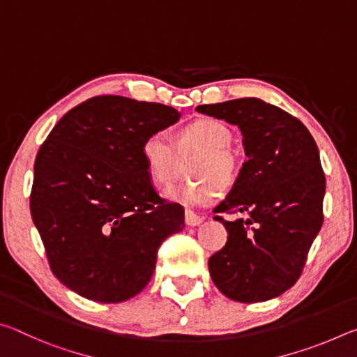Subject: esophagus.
Here are the masks:
<instances>
[{"instance_id": "obj_1", "label": "esophagus", "mask_w": 357, "mask_h": 357, "mask_svg": "<svg viewBox=\"0 0 357 357\" xmlns=\"http://www.w3.org/2000/svg\"><path fill=\"white\" fill-rule=\"evenodd\" d=\"M200 223H203V219L200 215L192 213V211H185V225L187 227H198Z\"/></svg>"}]
</instances>
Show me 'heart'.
Wrapping results in <instances>:
<instances>
[{"label":"heart","mask_w":357,"mask_h":357,"mask_svg":"<svg viewBox=\"0 0 357 357\" xmlns=\"http://www.w3.org/2000/svg\"><path fill=\"white\" fill-rule=\"evenodd\" d=\"M231 132L213 118H198L178 132L176 144L181 151H198L202 157L193 167V176L200 181L172 185L164 195L174 203L189 208L209 206L222 195V183H231L236 176V157L229 153ZM142 157L149 178L155 185L172 183L176 168V146L165 132H153L142 144Z\"/></svg>","instance_id":"heart-1"}]
</instances>
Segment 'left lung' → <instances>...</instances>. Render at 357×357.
<instances>
[{"label":"left lung","instance_id":"8db88e82","mask_svg":"<svg viewBox=\"0 0 357 357\" xmlns=\"http://www.w3.org/2000/svg\"><path fill=\"white\" fill-rule=\"evenodd\" d=\"M198 113L238 126L247 160L214 213L227 228L209 274L222 294L238 302L274 299L302 274L323 225L326 178L317 143L298 118L245 98L198 105Z\"/></svg>","mask_w":357,"mask_h":357}]
</instances>
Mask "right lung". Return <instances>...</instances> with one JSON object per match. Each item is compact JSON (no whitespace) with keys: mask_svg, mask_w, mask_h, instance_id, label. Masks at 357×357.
I'll return each mask as SVG.
<instances>
[{"mask_svg":"<svg viewBox=\"0 0 357 357\" xmlns=\"http://www.w3.org/2000/svg\"><path fill=\"white\" fill-rule=\"evenodd\" d=\"M179 118L173 107L98 96L40 146L29 208L52 273L72 291L104 304L134 298L160 244L183 231V206L162 200L142 157L144 138Z\"/></svg>","mask_w":357,"mask_h":357,"instance_id":"1","label":"right lung"}]
</instances>
